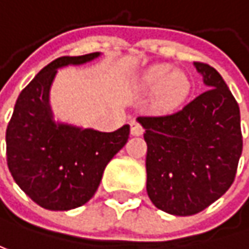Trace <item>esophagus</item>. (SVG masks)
Segmentation results:
<instances>
[{"label": "esophagus", "instance_id": "obj_1", "mask_svg": "<svg viewBox=\"0 0 249 249\" xmlns=\"http://www.w3.org/2000/svg\"><path fill=\"white\" fill-rule=\"evenodd\" d=\"M130 132H132L133 136H142L143 132H144V129H143V126H142L139 122L133 120V122L130 123Z\"/></svg>", "mask_w": 249, "mask_h": 249}]
</instances>
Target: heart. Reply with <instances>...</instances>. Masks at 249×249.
<instances>
[{"label":"heart","instance_id":"b5f03b06","mask_svg":"<svg viewBox=\"0 0 249 249\" xmlns=\"http://www.w3.org/2000/svg\"><path fill=\"white\" fill-rule=\"evenodd\" d=\"M142 85L149 89L157 88L156 102L164 109H171L180 105L190 90V82L186 75L181 72H171L167 65L149 68L142 76Z\"/></svg>","mask_w":249,"mask_h":249}]
</instances>
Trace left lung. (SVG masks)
<instances>
[{
  "label": "left lung",
  "instance_id": "obj_1",
  "mask_svg": "<svg viewBox=\"0 0 249 249\" xmlns=\"http://www.w3.org/2000/svg\"><path fill=\"white\" fill-rule=\"evenodd\" d=\"M205 89L180 110L140 116L147 143V194L173 215L203 211L234 183L242 153L240 106L221 75L194 62Z\"/></svg>",
  "mask_w": 249,
  "mask_h": 249
}]
</instances>
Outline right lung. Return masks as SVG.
<instances>
[{"instance_id": "obj_1", "label": "right lung", "mask_w": 249, "mask_h": 249, "mask_svg": "<svg viewBox=\"0 0 249 249\" xmlns=\"http://www.w3.org/2000/svg\"><path fill=\"white\" fill-rule=\"evenodd\" d=\"M99 55L62 56L46 65L22 89L11 116L5 134L8 169L21 190L46 210L66 211L88 203L105 167L129 139V124L103 133L52 119L49 88L58 68Z\"/></svg>"}]
</instances>
